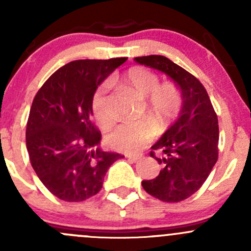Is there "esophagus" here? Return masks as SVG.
<instances>
[{
  "mask_svg": "<svg viewBox=\"0 0 251 251\" xmlns=\"http://www.w3.org/2000/svg\"><path fill=\"white\" fill-rule=\"evenodd\" d=\"M126 158L130 159V160H132V161H138L142 158V156L141 155H135V154H127V155H126Z\"/></svg>",
  "mask_w": 251,
  "mask_h": 251,
  "instance_id": "1",
  "label": "esophagus"
}]
</instances>
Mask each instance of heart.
<instances>
[{
    "label": "heart",
    "mask_w": 251,
    "mask_h": 251,
    "mask_svg": "<svg viewBox=\"0 0 251 251\" xmlns=\"http://www.w3.org/2000/svg\"><path fill=\"white\" fill-rule=\"evenodd\" d=\"M120 83L140 98H146V110L160 121L173 116L181 105L178 90L170 83L158 85V76L144 68H133L128 70L120 77ZM108 92L109 83L103 82L93 93L91 100L93 116L104 128L110 127L115 121ZM153 136L154 128L148 120L126 121L120 124L108 135V143L116 151L132 153L144 148L153 140Z\"/></svg>",
    "instance_id": "b5f03b06"
}]
</instances>
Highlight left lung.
Wrapping results in <instances>:
<instances>
[{"label": "left lung", "instance_id": "obj_1", "mask_svg": "<svg viewBox=\"0 0 251 251\" xmlns=\"http://www.w3.org/2000/svg\"><path fill=\"white\" fill-rule=\"evenodd\" d=\"M146 67L164 73L181 88V113L174 125L151 147V155L163 166L142 187L154 198L178 203L196 193L219 158V121L209 95L194 75L164 55L136 57Z\"/></svg>", "mask_w": 251, "mask_h": 251}]
</instances>
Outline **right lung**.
<instances>
[{
	"instance_id": "right-lung-1",
	"label": "right lung",
	"mask_w": 251,
	"mask_h": 251,
	"mask_svg": "<svg viewBox=\"0 0 251 251\" xmlns=\"http://www.w3.org/2000/svg\"><path fill=\"white\" fill-rule=\"evenodd\" d=\"M127 58L80 59L53 73L32 100L26 124L30 163L44 186L64 201H83L102 189L111 164L123 155L98 147L91 121L93 93Z\"/></svg>"
}]
</instances>
